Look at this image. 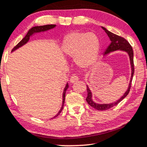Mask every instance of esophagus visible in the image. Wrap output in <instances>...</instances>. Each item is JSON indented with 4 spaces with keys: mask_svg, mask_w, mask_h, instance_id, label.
<instances>
[{
    "mask_svg": "<svg viewBox=\"0 0 147 147\" xmlns=\"http://www.w3.org/2000/svg\"><path fill=\"white\" fill-rule=\"evenodd\" d=\"M78 80H79V78H78V77L77 76H71V78H70V82L71 83H76V82H78Z\"/></svg>",
    "mask_w": 147,
    "mask_h": 147,
    "instance_id": "1",
    "label": "esophagus"
}]
</instances>
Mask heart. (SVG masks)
<instances>
[{"label":"heart","instance_id":"1","mask_svg":"<svg viewBox=\"0 0 147 147\" xmlns=\"http://www.w3.org/2000/svg\"><path fill=\"white\" fill-rule=\"evenodd\" d=\"M62 51L67 57L74 58L76 64L83 69L94 66L100 51V40L94 33L72 31L65 36Z\"/></svg>","mask_w":147,"mask_h":147}]
</instances>
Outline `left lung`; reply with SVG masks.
Listing matches in <instances>:
<instances>
[{
	"mask_svg": "<svg viewBox=\"0 0 147 147\" xmlns=\"http://www.w3.org/2000/svg\"><path fill=\"white\" fill-rule=\"evenodd\" d=\"M103 30H105L106 33L108 35V37L110 40V44L109 46L108 47L107 50L105 51V56L108 55V54L112 53V52L116 51H123L125 52V53H127L129 56V61H130V65H131V78H130V81L129 83L127 91L125 92V93L123 94V95L120 98H119L118 100L116 101V102H112V103H109V104H99L96 103L93 101L92 98V92L90 90L89 87L88 85H87V96L86 98V100L87 103L92 107V108H95V109L98 110H106L108 109H110V108H112L114 106L118 105L119 102H120L123 99L125 98V97L127 95L129 92L130 91L131 88V81L133 77H134V51H133V49L131 46L130 44L129 43V42L127 40H125L124 38L119 37V36L117 35L114 33L110 32L108 30V29H106L104 27H102Z\"/></svg>",
	"mask_w": 147,
	"mask_h": 147,
	"instance_id": "8db88e82",
	"label": "left lung"
}]
</instances>
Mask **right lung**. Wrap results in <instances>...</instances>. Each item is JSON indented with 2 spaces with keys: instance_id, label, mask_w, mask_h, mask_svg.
Here are the masks:
<instances>
[{
  "instance_id": "1",
  "label": "right lung",
  "mask_w": 147,
  "mask_h": 147,
  "mask_svg": "<svg viewBox=\"0 0 147 147\" xmlns=\"http://www.w3.org/2000/svg\"><path fill=\"white\" fill-rule=\"evenodd\" d=\"M56 26V25H45V26L33 27L32 28H31L28 31V32L27 33V34H26V36H25L24 38H23V39H22L21 41H20L19 43L16 45V46L13 47V49L12 50V52H13L14 51L17 50L18 49H19L21 47L24 46V45H26L27 42L29 41V39H30V37H32V36L33 35H35V33H40V32H45V31H49V30H50V29L55 28ZM68 87H69L68 83H67L66 85V87H65L64 89V92H63V94H62V98L63 99H62V107H61L60 110H59V112H58V114H56L55 116H54L53 118H52L51 119L55 118H56V117H57L58 115L60 114V112H62V110L63 109V107H64V102H65V96H66V90L67 89V88H68Z\"/></svg>"
}]
</instances>
